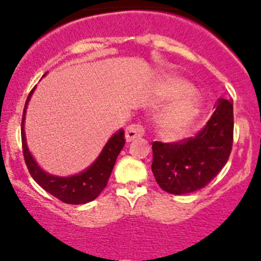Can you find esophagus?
Returning <instances> with one entry per match:
<instances>
[{
  "label": "esophagus",
  "mask_w": 261,
  "mask_h": 261,
  "mask_svg": "<svg viewBox=\"0 0 261 261\" xmlns=\"http://www.w3.org/2000/svg\"><path fill=\"white\" fill-rule=\"evenodd\" d=\"M145 130L140 123H133L126 128V141H133L135 139L143 138Z\"/></svg>",
  "instance_id": "esophagus-1"
}]
</instances>
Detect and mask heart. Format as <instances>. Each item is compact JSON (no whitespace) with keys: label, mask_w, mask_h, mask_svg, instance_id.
<instances>
[{"label":"heart","mask_w":261,"mask_h":261,"mask_svg":"<svg viewBox=\"0 0 261 261\" xmlns=\"http://www.w3.org/2000/svg\"><path fill=\"white\" fill-rule=\"evenodd\" d=\"M187 82L178 78H168L160 86V93L168 98H175L159 116L158 125L165 136L178 138L183 135L196 121L201 102Z\"/></svg>","instance_id":"b5f03b06"}]
</instances>
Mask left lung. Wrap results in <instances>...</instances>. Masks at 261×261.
Here are the masks:
<instances>
[{
	"mask_svg": "<svg viewBox=\"0 0 261 261\" xmlns=\"http://www.w3.org/2000/svg\"><path fill=\"white\" fill-rule=\"evenodd\" d=\"M232 143V103L218 99L215 112L194 136L174 143H152V174L168 193L196 192L206 187L225 167Z\"/></svg>",
	"mask_w": 261,
	"mask_h": 261,
	"instance_id": "left-lung-1",
	"label": "left lung"
}]
</instances>
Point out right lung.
<instances>
[{"label":"right lung","instance_id":"1","mask_svg":"<svg viewBox=\"0 0 261 261\" xmlns=\"http://www.w3.org/2000/svg\"><path fill=\"white\" fill-rule=\"evenodd\" d=\"M34 88L29 93L26 99L25 107L22 112V120H21V141H22V154L25 159V164L28 167L29 173L34 180L39 184L48 193L54 196L59 201L69 204H83L93 201L99 196L105 187L107 186L110 175H111L114 165L117 159L118 154L125 145V133L120 130L109 140L106 146L103 147L99 156L96 162L91 165L87 170L72 177H54L40 169L34 158L29 152L26 145L25 131H23V121H25L26 107H28L29 99L33 94Z\"/></svg>","mask_w":261,"mask_h":261}]
</instances>
